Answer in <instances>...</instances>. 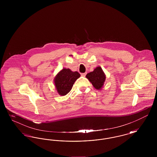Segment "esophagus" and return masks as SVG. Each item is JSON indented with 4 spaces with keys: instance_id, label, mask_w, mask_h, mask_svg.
<instances>
[{
    "instance_id": "obj_1",
    "label": "esophagus",
    "mask_w": 157,
    "mask_h": 157,
    "mask_svg": "<svg viewBox=\"0 0 157 157\" xmlns=\"http://www.w3.org/2000/svg\"><path fill=\"white\" fill-rule=\"evenodd\" d=\"M86 75V72H85V73H83V74H81V75H82V76H85Z\"/></svg>"
}]
</instances>
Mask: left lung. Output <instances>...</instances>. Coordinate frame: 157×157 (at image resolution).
<instances>
[{
  "instance_id": "1",
  "label": "left lung",
  "mask_w": 157,
  "mask_h": 157,
  "mask_svg": "<svg viewBox=\"0 0 157 157\" xmlns=\"http://www.w3.org/2000/svg\"><path fill=\"white\" fill-rule=\"evenodd\" d=\"M86 78L91 82L95 89L101 90L104 85L106 75L102 67H98L92 72L87 74Z\"/></svg>"
}]
</instances>
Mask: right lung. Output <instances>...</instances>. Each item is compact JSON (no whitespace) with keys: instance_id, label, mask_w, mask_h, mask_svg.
Returning a JSON list of instances; mask_svg holds the SVG:
<instances>
[{"instance_id":"add662e5","label":"right lung","mask_w":157,"mask_h":157,"mask_svg":"<svg viewBox=\"0 0 157 157\" xmlns=\"http://www.w3.org/2000/svg\"><path fill=\"white\" fill-rule=\"evenodd\" d=\"M80 76L77 71L73 72L69 68L62 69L54 78L55 86L57 92L61 96L66 95Z\"/></svg>"}]
</instances>
